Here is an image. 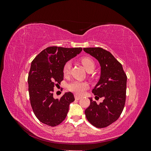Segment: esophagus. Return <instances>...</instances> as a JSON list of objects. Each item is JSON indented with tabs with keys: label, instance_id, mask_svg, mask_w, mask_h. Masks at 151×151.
Returning a JSON list of instances; mask_svg holds the SVG:
<instances>
[{
	"label": "esophagus",
	"instance_id": "34e87169",
	"mask_svg": "<svg viewBox=\"0 0 151 151\" xmlns=\"http://www.w3.org/2000/svg\"><path fill=\"white\" fill-rule=\"evenodd\" d=\"M74 97H75V99H76V100H79V99H81V97L78 96H77V95H75Z\"/></svg>",
	"mask_w": 151,
	"mask_h": 151
}]
</instances>
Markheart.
I'll return each instance as SVG.
<instances>
[{"mask_svg":"<svg viewBox=\"0 0 151 151\" xmlns=\"http://www.w3.org/2000/svg\"><path fill=\"white\" fill-rule=\"evenodd\" d=\"M81 62L87 71L94 70L95 63L94 60L89 57H86L81 58ZM72 67V63L70 61L67 62L63 67V74L64 76H67L70 73ZM89 88V84L85 82H80L75 81H73L67 86V88L71 92L74 93L76 95H83L85 91Z\"/></svg>","mask_w":151,"mask_h":151,"instance_id":"b5f03b06","label":"heart"}]
</instances>
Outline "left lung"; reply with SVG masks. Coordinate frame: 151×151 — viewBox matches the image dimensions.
<instances>
[{"mask_svg":"<svg viewBox=\"0 0 151 151\" xmlns=\"http://www.w3.org/2000/svg\"><path fill=\"white\" fill-rule=\"evenodd\" d=\"M83 50L97 59L101 66V76L92 93L96 99L103 98L98 104L90 98L85 115L93 126L106 127L118 120L124 108L127 77L121 63L110 52L99 47Z\"/></svg>","mask_w":151,"mask_h":151,"instance_id":"left-lung-1","label":"left lung"}]
</instances>
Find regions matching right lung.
Instances as JSON below:
<instances>
[{
    "label": "right lung",
    "instance_id": "1",
    "mask_svg": "<svg viewBox=\"0 0 151 151\" xmlns=\"http://www.w3.org/2000/svg\"><path fill=\"white\" fill-rule=\"evenodd\" d=\"M82 48L50 47L41 52L31 64L28 82L30 103L36 118L55 127L65 120L70 104L75 100L71 92L60 99L53 98V88L63 79V67L79 54Z\"/></svg>",
    "mask_w": 151,
    "mask_h": 151
}]
</instances>
